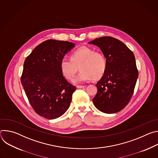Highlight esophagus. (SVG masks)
I'll list each match as a JSON object with an SVG mask.
<instances>
[{
  "label": "esophagus",
  "instance_id": "esophagus-1",
  "mask_svg": "<svg viewBox=\"0 0 158 158\" xmlns=\"http://www.w3.org/2000/svg\"><path fill=\"white\" fill-rule=\"evenodd\" d=\"M85 87V85H77L76 86V87H77V88H78V89L83 88V87Z\"/></svg>",
  "mask_w": 158,
  "mask_h": 158
}]
</instances>
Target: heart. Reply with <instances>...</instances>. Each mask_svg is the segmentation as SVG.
Masks as SVG:
<instances>
[{
	"label": "heart",
	"mask_w": 158,
	"mask_h": 158,
	"mask_svg": "<svg viewBox=\"0 0 158 158\" xmlns=\"http://www.w3.org/2000/svg\"><path fill=\"white\" fill-rule=\"evenodd\" d=\"M106 59L104 54L88 47H81L74 51L71 59L63 58L60 64L64 77L72 80L79 69V74L74 79V82H82L101 78L106 69Z\"/></svg>",
	"instance_id": "obj_1"
}]
</instances>
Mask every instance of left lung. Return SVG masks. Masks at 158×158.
Returning a JSON list of instances; mask_svg holds the SVG:
<instances>
[{"label":"left lung","mask_w":158,"mask_h":158,"mask_svg":"<svg viewBox=\"0 0 158 158\" xmlns=\"http://www.w3.org/2000/svg\"><path fill=\"white\" fill-rule=\"evenodd\" d=\"M98 46L106 58V69L96 84L98 93L93 101L104 113H116L129 102L138 77L133 52L121 40L102 37L89 42Z\"/></svg>","instance_id":"1"}]
</instances>
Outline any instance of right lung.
I'll use <instances>...</instances> for the list:
<instances>
[{
    "mask_svg": "<svg viewBox=\"0 0 158 158\" xmlns=\"http://www.w3.org/2000/svg\"><path fill=\"white\" fill-rule=\"evenodd\" d=\"M75 44L49 39L26 57L21 82L29 102L39 116L48 119L61 116L69 108L75 85L64 77L60 64Z\"/></svg>",
    "mask_w": 158,
    "mask_h": 158,
    "instance_id": "right-lung-1",
    "label": "right lung"
}]
</instances>
